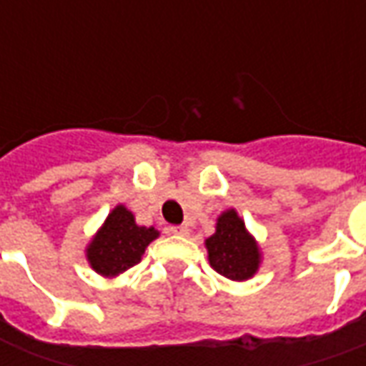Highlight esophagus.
Here are the masks:
<instances>
[{
    "label": "esophagus",
    "instance_id": "34e87169",
    "mask_svg": "<svg viewBox=\"0 0 366 366\" xmlns=\"http://www.w3.org/2000/svg\"><path fill=\"white\" fill-rule=\"evenodd\" d=\"M170 231H172L174 235H180V237H188V235H190V229H188L186 225H174V227H170Z\"/></svg>",
    "mask_w": 366,
    "mask_h": 366
}]
</instances>
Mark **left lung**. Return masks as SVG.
<instances>
[{"label": "left lung", "instance_id": "8db88e82", "mask_svg": "<svg viewBox=\"0 0 366 366\" xmlns=\"http://www.w3.org/2000/svg\"><path fill=\"white\" fill-rule=\"evenodd\" d=\"M204 245L212 269L229 280L245 282L261 269V247L233 207L219 214L215 233L204 241Z\"/></svg>", "mask_w": 366, "mask_h": 366}]
</instances>
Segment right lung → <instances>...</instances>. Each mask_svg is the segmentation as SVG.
<instances>
[{
	"mask_svg": "<svg viewBox=\"0 0 366 366\" xmlns=\"http://www.w3.org/2000/svg\"><path fill=\"white\" fill-rule=\"evenodd\" d=\"M154 227L137 225L131 209L117 204L86 245V261L104 278H115L141 262L144 249L159 237Z\"/></svg>",
	"mask_w": 366,
	"mask_h": 366,
	"instance_id": "1",
	"label": "right lung"
}]
</instances>
